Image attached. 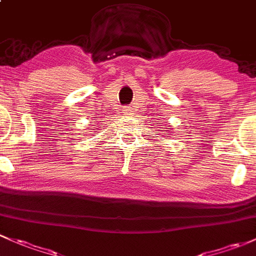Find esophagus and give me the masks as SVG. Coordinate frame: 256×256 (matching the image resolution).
Returning <instances> with one entry per match:
<instances>
[{
    "label": "esophagus",
    "instance_id": "esophagus-1",
    "mask_svg": "<svg viewBox=\"0 0 256 256\" xmlns=\"http://www.w3.org/2000/svg\"><path fill=\"white\" fill-rule=\"evenodd\" d=\"M123 114H132V107L130 106H124V108H123Z\"/></svg>",
    "mask_w": 256,
    "mask_h": 256
}]
</instances>
